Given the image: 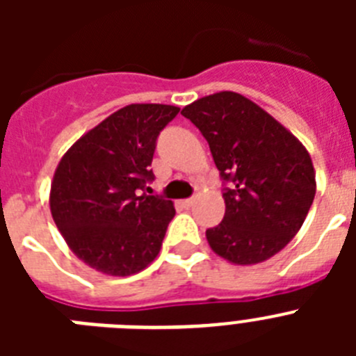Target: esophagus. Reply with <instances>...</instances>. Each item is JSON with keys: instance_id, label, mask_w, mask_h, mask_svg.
<instances>
[{"instance_id": "obj_1", "label": "esophagus", "mask_w": 356, "mask_h": 356, "mask_svg": "<svg viewBox=\"0 0 356 356\" xmlns=\"http://www.w3.org/2000/svg\"><path fill=\"white\" fill-rule=\"evenodd\" d=\"M194 203H196V197H188V200L181 201V207H184V209H191Z\"/></svg>"}]
</instances>
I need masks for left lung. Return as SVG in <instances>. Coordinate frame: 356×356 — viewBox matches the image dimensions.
Masks as SVG:
<instances>
[{
	"label": "left lung",
	"instance_id": "1",
	"mask_svg": "<svg viewBox=\"0 0 356 356\" xmlns=\"http://www.w3.org/2000/svg\"><path fill=\"white\" fill-rule=\"evenodd\" d=\"M209 140L225 180V217L207 229L216 254L235 266L266 262L303 226L316 196L307 147L262 106L238 92L200 97L181 110Z\"/></svg>",
	"mask_w": 356,
	"mask_h": 356
}]
</instances>
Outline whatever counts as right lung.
I'll return each mask as SVG.
<instances>
[{
	"label": "right lung",
	"mask_w": 356,
	"mask_h": 356,
	"mask_svg": "<svg viewBox=\"0 0 356 356\" xmlns=\"http://www.w3.org/2000/svg\"><path fill=\"white\" fill-rule=\"evenodd\" d=\"M178 112L160 103L122 106L81 135L56 165L53 221L69 250L103 275L140 273L160 253L175 205L140 188L153 180L156 137Z\"/></svg>",
	"instance_id": "right-lung-1"
}]
</instances>
